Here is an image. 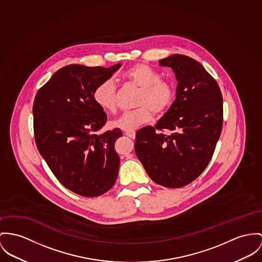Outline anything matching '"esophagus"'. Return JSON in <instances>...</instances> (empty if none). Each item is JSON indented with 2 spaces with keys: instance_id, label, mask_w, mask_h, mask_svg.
Listing matches in <instances>:
<instances>
[{
  "instance_id": "1",
  "label": "esophagus",
  "mask_w": 262,
  "mask_h": 262,
  "mask_svg": "<svg viewBox=\"0 0 262 262\" xmlns=\"http://www.w3.org/2000/svg\"><path fill=\"white\" fill-rule=\"evenodd\" d=\"M125 136L130 138V139H135L136 138V132L134 130H129V132H125Z\"/></svg>"
}]
</instances>
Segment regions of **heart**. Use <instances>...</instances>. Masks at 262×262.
Wrapping results in <instances>:
<instances>
[{"label":"heart","mask_w":262,"mask_h":262,"mask_svg":"<svg viewBox=\"0 0 262 262\" xmlns=\"http://www.w3.org/2000/svg\"><path fill=\"white\" fill-rule=\"evenodd\" d=\"M123 77L141 88L136 103L140 107L123 113L118 120L112 122L113 126L126 132L134 130L151 120V112L161 114L171 104L174 97L171 84L161 80V74L150 67L142 63L136 64L129 68ZM93 99L102 111L114 113L117 108L114 81L104 80L100 82L94 90Z\"/></svg>","instance_id":"heart-1"}]
</instances>
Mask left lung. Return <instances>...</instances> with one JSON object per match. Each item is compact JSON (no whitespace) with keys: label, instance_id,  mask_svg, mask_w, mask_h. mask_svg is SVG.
I'll return each mask as SVG.
<instances>
[{"label":"left lung","instance_id":"8db88e82","mask_svg":"<svg viewBox=\"0 0 262 262\" xmlns=\"http://www.w3.org/2000/svg\"><path fill=\"white\" fill-rule=\"evenodd\" d=\"M160 64L176 75V100L155 126L136 133L135 150L152 181L178 188L198 179L212 158L222 134V92L202 63L187 56L172 55Z\"/></svg>","mask_w":262,"mask_h":262}]
</instances>
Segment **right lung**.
I'll return each instance as SVG.
<instances>
[{"label": "right lung", "mask_w": 262, "mask_h": 262, "mask_svg": "<svg viewBox=\"0 0 262 262\" xmlns=\"http://www.w3.org/2000/svg\"><path fill=\"white\" fill-rule=\"evenodd\" d=\"M121 68L70 64L56 72L36 95L34 133L40 156L60 183L81 196H99L117 181L120 128L98 132L106 114L95 102V88Z\"/></svg>", "instance_id": "add662e5"}]
</instances>
